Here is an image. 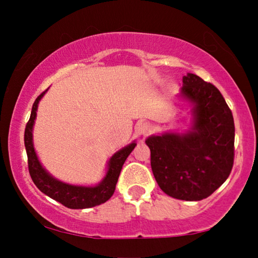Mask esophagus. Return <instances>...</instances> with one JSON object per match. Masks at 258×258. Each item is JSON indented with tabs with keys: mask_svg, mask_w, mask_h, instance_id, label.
Segmentation results:
<instances>
[{
	"mask_svg": "<svg viewBox=\"0 0 258 258\" xmlns=\"http://www.w3.org/2000/svg\"><path fill=\"white\" fill-rule=\"evenodd\" d=\"M137 133L141 134V135H146V134H148L150 132V125L148 124V123L143 122V123H140L139 125H137Z\"/></svg>",
	"mask_w": 258,
	"mask_h": 258,
	"instance_id": "34e87169",
	"label": "esophagus"
}]
</instances>
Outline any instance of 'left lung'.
<instances>
[{"label":"left lung","mask_w":258,"mask_h":258,"mask_svg":"<svg viewBox=\"0 0 258 258\" xmlns=\"http://www.w3.org/2000/svg\"><path fill=\"white\" fill-rule=\"evenodd\" d=\"M191 105V128L146 140L153 174L167 195L201 201L225 182L234 164L232 112L214 84L195 74L183 76L179 93Z\"/></svg>","instance_id":"obj_1"}]
</instances>
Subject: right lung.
<instances>
[{"label": "right lung", "mask_w": 258, "mask_h": 258, "mask_svg": "<svg viewBox=\"0 0 258 258\" xmlns=\"http://www.w3.org/2000/svg\"><path fill=\"white\" fill-rule=\"evenodd\" d=\"M47 90L43 91L35 100L30 118L26 125V130H24V146L27 150L28 168H29L31 179L42 192L70 209H87V208L100 206V204L107 202L114 194L123 164H124L126 157L134 150V148L136 147L135 141L112 155L108 162L107 174L97 185H73L58 181L42 167L33 143V128L35 118H36L38 102L47 93Z\"/></svg>", "instance_id": "right-lung-1"}]
</instances>
